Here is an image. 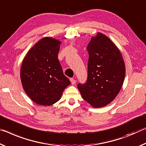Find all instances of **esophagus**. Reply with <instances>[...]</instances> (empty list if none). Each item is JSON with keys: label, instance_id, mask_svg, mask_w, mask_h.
I'll use <instances>...</instances> for the list:
<instances>
[{"label": "esophagus", "instance_id": "esophagus-1", "mask_svg": "<svg viewBox=\"0 0 146 146\" xmlns=\"http://www.w3.org/2000/svg\"><path fill=\"white\" fill-rule=\"evenodd\" d=\"M70 82H71V83H72V85H74L75 83H76V80H75V79L70 78Z\"/></svg>", "mask_w": 146, "mask_h": 146}]
</instances>
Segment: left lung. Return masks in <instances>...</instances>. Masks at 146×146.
Instances as JSON below:
<instances>
[{
	"label": "left lung",
	"instance_id": "left-lung-1",
	"mask_svg": "<svg viewBox=\"0 0 146 146\" xmlns=\"http://www.w3.org/2000/svg\"><path fill=\"white\" fill-rule=\"evenodd\" d=\"M89 53L87 80L78 83L83 98L95 108L107 106L122 87L125 74L123 57L109 37L98 33L87 47Z\"/></svg>",
	"mask_w": 146,
	"mask_h": 146
}]
</instances>
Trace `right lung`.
<instances>
[{"label":"right lung","instance_id":"1","mask_svg":"<svg viewBox=\"0 0 146 146\" xmlns=\"http://www.w3.org/2000/svg\"><path fill=\"white\" fill-rule=\"evenodd\" d=\"M61 42L44 37L31 48L21 68V82L32 101L51 106L59 101L64 89L70 84L64 75L58 53Z\"/></svg>","mask_w":146,"mask_h":146}]
</instances>
